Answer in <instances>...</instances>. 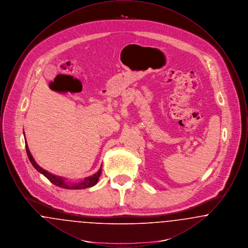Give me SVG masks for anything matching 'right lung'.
<instances>
[{"instance_id":"obj_1","label":"right lung","mask_w":248,"mask_h":248,"mask_svg":"<svg viewBox=\"0 0 248 248\" xmlns=\"http://www.w3.org/2000/svg\"><path fill=\"white\" fill-rule=\"evenodd\" d=\"M26 144V151H27V154H28V157L31 163V165L34 166L36 170L38 172H40L41 174H43L45 177H46L47 179H49L53 184H55L56 186L60 187V188H63V189H86V188H90V187H93L94 185L96 184V182L98 181L99 177L101 175V172H102V169H101V166H100V169L94 174L92 175L91 177H85L83 180L80 181V182H75V183H71L70 181H67L66 178L64 177H59V176H56V175H53L51 173H49L46 170H45L44 168H42L40 165H37V163L35 162V160L33 159L32 155L31 154L30 150H29V147H28V144L27 141L25 142Z\"/></svg>"}]
</instances>
